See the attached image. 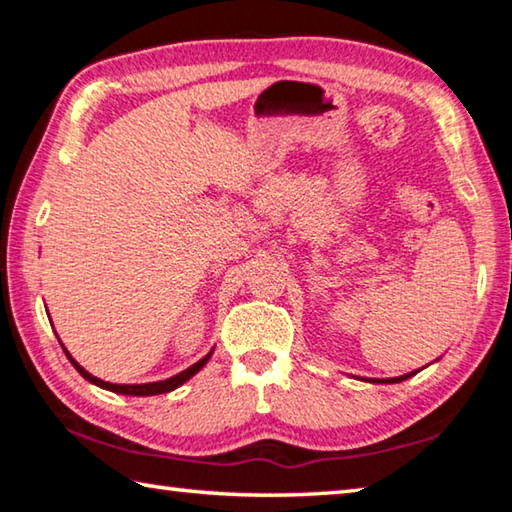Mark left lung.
I'll return each instance as SVG.
<instances>
[{
  "label": "left lung",
  "instance_id": "left-lung-1",
  "mask_svg": "<svg viewBox=\"0 0 512 512\" xmlns=\"http://www.w3.org/2000/svg\"><path fill=\"white\" fill-rule=\"evenodd\" d=\"M415 372H409V375H402V377H393V379H370V381H375V384H397V381H404V379H409V377H413Z\"/></svg>",
  "mask_w": 512,
  "mask_h": 512
}]
</instances>
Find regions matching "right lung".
I'll return each instance as SVG.
<instances>
[{"mask_svg":"<svg viewBox=\"0 0 512 512\" xmlns=\"http://www.w3.org/2000/svg\"><path fill=\"white\" fill-rule=\"evenodd\" d=\"M60 341V339H58ZM63 345V343H60ZM65 350V348H63ZM214 352V350H212ZM212 352H207L205 357L201 359V361H196L194 366H189L187 370H183V372H178V375H173V377H169V379H164V381H151V384H110V381H103V379H99V377H94V375H90L88 370H85L83 366H79V363H76L74 359H72V354H69L67 350H65V354H67V359L72 361V366L81 372V375L88 379V381H92L94 386H101V388H106V391H112V393H121V395H135V397H146V395H160V393H169V391H176L178 386H183L187 379H192L198 370H201L207 361H210V357H212Z\"/></svg>","mask_w":512,"mask_h":512,"instance_id":"obj_1","label":"right lung"}]
</instances>
